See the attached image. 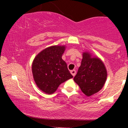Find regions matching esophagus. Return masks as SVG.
<instances>
[{
    "mask_svg": "<svg viewBox=\"0 0 128 128\" xmlns=\"http://www.w3.org/2000/svg\"><path fill=\"white\" fill-rule=\"evenodd\" d=\"M70 73H71V74L72 75V76L74 77L75 76H76V70H70Z\"/></svg>",
    "mask_w": 128,
    "mask_h": 128,
    "instance_id": "obj_1",
    "label": "esophagus"
}]
</instances>
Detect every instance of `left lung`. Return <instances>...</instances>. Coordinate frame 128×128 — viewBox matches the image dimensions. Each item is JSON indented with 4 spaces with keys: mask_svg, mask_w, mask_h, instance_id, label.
<instances>
[{
    "mask_svg": "<svg viewBox=\"0 0 128 128\" xmlns=\"http://www.w3.org/2000/svg\"><path fill=\"white\" fill-rule=\"evenodd\" d=\"M106 77V70L103 62L98 58H91L88 52H84L81 65L74 78L82 92L90 96L100 91Z\"/></svg>",
    "mask_w": 128,
    "mask_h": 128,
    "instance_id": "left-lung-1",
    "label": "left lung"
}]
</instances>
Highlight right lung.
Here are the masks:
<instances>
[{"label": "right lung", "instance_id": "1", "mask_svg": "<svg viewBox=\"0 0 128 128\" xmlns=\"http://www.w3.org/2000/svg\"><path fill=\"white\" fill-rule=\"evenodd\" d=\"M64 46L47 48L34 58L32 64L33 78L40 90L53 94L59 85L73 77L62 56Z\"/></svg>", "mask_w": 128, "mask_h": 128}]
</instances>
